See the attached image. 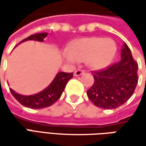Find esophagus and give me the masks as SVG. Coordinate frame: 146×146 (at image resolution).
<instances>
[{
  "label": "esophagus",
  "instance_id": "esophagus-1",
  "mask_svg": "<svg viewBox=\"0 0 146 146\" xmlns=\"http://www.w3.org/2000/svg\"><path fill=\"white\" fill-rule=\"evenodd\" d=\"M84 71L83 70H80V69H78V70H76L75 72H74V76H79L82 75L83 73H84Z\"/></svg>",
  "mask_w": 146,
  "mask_h": 146
}]
</instances>
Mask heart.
Instances as JSON below:
<instances>
[{"mask_svg":"<svg viewBox=\"0 0 146 146\" xmlns=\"http://www.w3.org/2000/svg\"><path fill=\"white\" fill-rule=\"evenodd\" d=\"M116 51L115 42L110 38H83L74 43L66 57L70 62H86L91 68L101 69L111 62Z\"/></svg>","mask_w":146,"mask_h":146,"instance_id":"obj_1","label":"heart"}]
</instances>
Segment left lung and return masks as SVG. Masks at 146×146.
Segmentation results:
<instances>
[{"label":"left lung","instance_id":"1","mask_svg":"<svg viewBox=\"0 0 146 146\" xmlns=\"http://www.w3.org/2000/svg\"><path fill=\"white\" fill-rule=\"evenodd\" d=\"M138 64L126 44L121 61L93 71L94 83L87 92L89 100L102 109H116L131 98L138 82Z\"/></svg>","mask_w":146,"mask_h":146}]
</instances>
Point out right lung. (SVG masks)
Listing matches in <instances>:
<instances>
[{
	"instance_id": "right-lung-1",
	"label": "right lung",
	"mask_w": 146,
	"mask_h": 146,
	"mask_svg": "<svg viewBox=\"0 0 146 146\" xmlns=\"http://www.w3.org/2000/svg\"><path fill=\"white\" fill-rule=\"evenodd\" d=\"M47 36V33H38L34 34L24 39L23 41L28 40H34L37 41H44V39ZM73 77V73L59 72L57 74L53 82L42 92L31 95V96H23L15 93L13 89L9 88L12 95L14 98L26 107L31 109H42L52 106L55 102L58 100L62 93L64 90L67 82Z\"/></svg>"
}]
</instances>
